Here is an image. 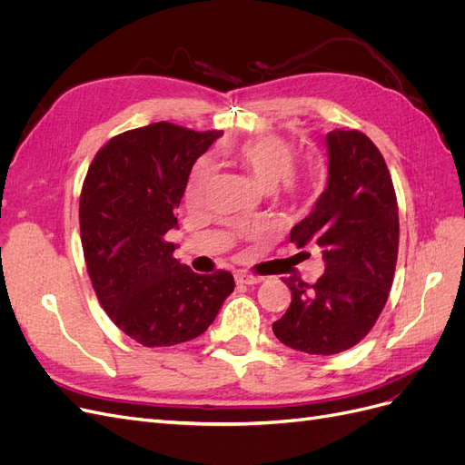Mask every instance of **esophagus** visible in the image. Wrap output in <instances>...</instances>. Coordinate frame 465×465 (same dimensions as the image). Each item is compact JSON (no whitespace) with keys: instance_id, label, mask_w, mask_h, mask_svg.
I'll return each mask as SVG.
<instances>
[{"instance_id":"obj_1","label":"esophagus","mask_w":465,"mask_h":465,"mask_svg":"<svg viewBox=\"0 0 465 465\" xmlns=\"http://www.w3.org/2000/svg\"><path fill=\"white\" fill-rule=\"evenodd\" d=\"M234 279H236V283H241V285H258L262 281V277L252 275L248 272H236Z\"/></svg>"}]
</instances>
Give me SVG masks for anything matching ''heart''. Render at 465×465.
<instances>
[{
  "label": "heart",
  "mask_w": 465,
  "mask_h": 465,
  "mask_svg": "<svg viewBox=\"0 0 465 465\" xmlns=\"http://www.w3.org/2000/svg\"><path fill=\"white\" fill-rule=\"evenodd\" d=\"M236 161L256 180V184L263 190H275L279 184L292 186V171L297 166V154L294 149L277 135H262L242 143L236 151ZM213 168L209 163H202L195 168L190 186L188 198L190 202H200L207 192Z\"/></svg>",
  "instance_id": "1"
}]
</instances>
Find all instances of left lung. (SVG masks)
Segmentation results:
<instances>
[{
  "label": "left lung",
  "instance_id": "left-lung-1",
  "mask_svg": "<svg viewBox=\"0 0 465 465\" xmlns=\"http://www.w3.org/2000/svg\"><path fill=\"white\" fill-rule=\"evenodd\" d=\"M328 184L311 213L291 231L299 248L320 246L322 277L308 285L285 277L291 306L273 322L281 343L308 355L357 345L388 301L398 262L400 219L384 157L357 130L326 135Z\"/></svg>",
  "mask_w": 465,
  "mask_h": 465
}]
</instances>
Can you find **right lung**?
I'll return each mask as SVG.
<instances>
[{
	"instance_id": "right-lung-1",
	"label": "right lung",
	"mask_w": 465,
	"mask_h": 465,
	"mask_svg": "<svg viewBox=\"0 0 465 465\" xmlns=\"http://www.w3.org/2000/svg\"><path fill=\"white\" fill-rule=\"evenodd\" d=\"M221 135L149 124L112 137L89 166L79 224L91 283L112 322L145 347L202 335L234 289L229 272L182 265L164 238L178 229L193 163Z\"/></svg>"
}]
</instances>
